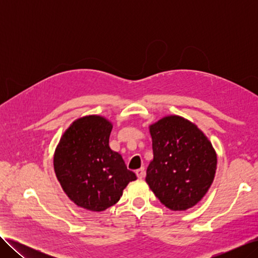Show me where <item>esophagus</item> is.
Listing matches in <instances>:
<instances>
[{
	"instance_id": "34e87169",
	"label": "esophagus",
	"mask_w": 258,
	"mask_h": 258,
	"mask_svg": "<svg viewBox=\"0 0 258 258\" xmlns=\"http://www.w3.org/2000/svg\"><path fill=\"white\" fill-rule=\"evenodd\" d=\"M136 174H137V176H138L139 178H143L144 175H145V170H144V168L138 169V170L136 171Z\"/></svg>"
}]
</instances>
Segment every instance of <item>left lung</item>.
Instances as JSON below:
<instances>
[{"instance_id": "8db88e82", "label": "left lung", "mask_w": 258, "mask_h": 258, "mask_svg": "<svg viewBox=\"0 0 258 258\" xmlns=\"http://www.w3.org/2000/svg\"><path fill=\"white\" fill-rule=\"evenodd\" d=\"M154 158L145 181L162 205L185 211L204 198L216 171V153L196 124L166 116L150 126Z\"/></svg>"}]
</instances>
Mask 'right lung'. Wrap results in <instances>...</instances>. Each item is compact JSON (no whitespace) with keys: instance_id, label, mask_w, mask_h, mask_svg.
I'll return each instance as SVG.
<instances>
[{"instance_id":"right-lung-1","label":"right lung","mask_w":258,"mask_h":258,"mask_svg":"<svg viewBox=\"0 0 258 258\" xmlns=\"http://www.w3.org/2000/svg\"><path fill=\"white\" fill-rule=\"evenodd\" d=\"M113 124L89 115L72 122L53 155V169L62 189L75 205L100 212L114 206L137 176L121 156L111 150Z\"/></svg>"}]
</instances>
